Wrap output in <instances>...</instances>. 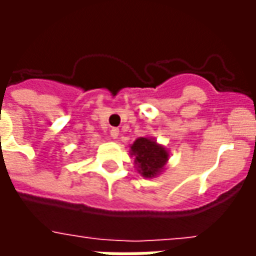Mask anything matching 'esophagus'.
Instances as JSON below:
<instances>
[{"instance_id": "esophagus-1", "label": "esophagus", "mask_w": 256, "mask_h": 256, "mask_svg": "<svg viewBox=\"0 0 256 256\" xmlns=\"http://www.w3.org/2000/svg\"><path fill=\"white\" fill-rule=\"evenodd\" d=\"M110 136H111L112 138H118V136H119V130H118V128H111Z\"/></svg>"}]
</instances>
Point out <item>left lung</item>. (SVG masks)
<instances>
[{
  "mask_svg": "<svg viewBox=\"0 0 256 256\" xmlns=\"http://www.w3.org/2000/svg\"><path fill=\"white\" fill-rule=\"evenodd\" d=\"M134 166L144 178H156L166 170L170 152L152 137H138L130 145Z\"/></svg>",
  "mask_w": 256,
  "mask_h": 256,
  "instance_id": "1",
  "label": "left lung"
}]
</instances>
